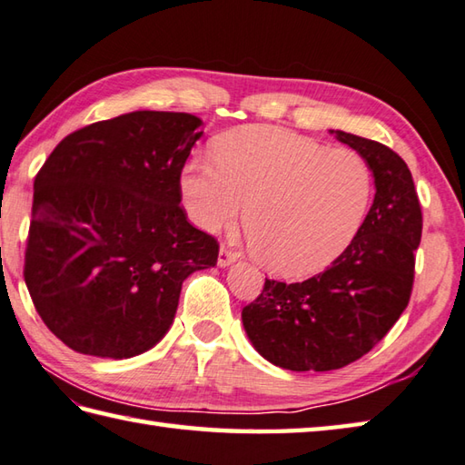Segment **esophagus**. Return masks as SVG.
I'll list each match as a JSON object with an SVG mask.
<instances>
[{"label": "esophagus", "instance_id": "esophagus-1", "mask_svg": "<svg viewBox=\"0 0 465 465\" xmlns=\"http://www.w3.org/2000/svg\"><path fill=\"white\" fill-rule=\"evenodd\" d=\"M233 262H235V253L230 248H227V245H222L220 256H217V266L225 268V266H230V263H233Z\"/></svg>", "mask_w": 465, "mask_h": 465}]
</instances>
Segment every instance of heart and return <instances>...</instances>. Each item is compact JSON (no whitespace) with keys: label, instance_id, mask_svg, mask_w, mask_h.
I'll use <instances>...</instances> for the list:
<instances>
[{"label":"heart","instance_id":"b5f03b06","mask_svg":"<svg viewBox=\"0 0 465 465\" xmlns=\"http://www.w3.org/2000/svg\"><path fill=\"white\" fill-rule=\"evenodd\" d=\"M181 202L199 230L240 220L260 266L304 278L329 266L357 235L372 193L369 161L276 126L222 134L213 159L197 154L179 179Z\"/></svg>","mask_w":465,"mask_h":465}]
</instances>
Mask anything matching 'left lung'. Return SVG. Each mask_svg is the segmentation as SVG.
<instances>
[{
  "label": "left lung",
  "instance_id": "8db88e82",
  "mask_svg": "<svg viewBox=\"0 0 465 465\" xmlns=\"http://www.w3.org/2000/svg\"><path fill=\"white\" fill-rule=\"evenodd\" d=\"M331 133L371 165L377 191L365 222L321 274L296 284L266 280L242 311L253 349L298 372L342 369L383 339L411 298L421 242V205L405 161L377 141Z\"/></svg>",
  "mask_w": 465,
  "mask_h": 465
}]
</instances>
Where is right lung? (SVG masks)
<instances>
[{
  "instance_id": "add662e5",
  "label": "right lung",
  "mask_w": 465,
  "mask_h": 465,
  "mask_svg": "<svg viewBox=\"0 0 465 465\" xmlns=\"http://www.w3.org/2000/svg\"><path fill=\"white\" fill-rule=\"evenodd\" d=\"M199 126L187 113L121 114L68 134L35 175L24 278L72 351L131 359L153 349L183 280L215 266L220 243L179 205Z\"/></svg>"
}]
</instances>
